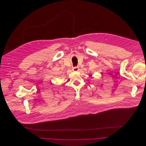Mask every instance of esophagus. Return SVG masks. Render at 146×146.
I'll return each instance as SVG.
<instances>
[{"mask_svg":"<svg viewBox=\"0 0 146 146\" xmlns=\"http://www.w3.org/2000/svg\"><path fill=\"white\" fill-rule=\"evenodd\" d=\"M73 70H74V71H78L79 70L78 67H74L73 68Z\"/></svg>","mask_w":146,"mask_h":146,"instance_id":"1","label":"esophagus"}]
</instances>
